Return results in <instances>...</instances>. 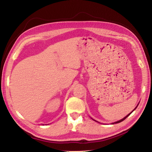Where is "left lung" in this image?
<instances>
[{
	"mask_svg": "<svg viewBox=\"0 0 152 152\" xmlns=\"http://www.w3.org/2000/svg\"><path fill=\"white\" fill-rule=\"evenodd\" d=\"M138 105H137V107H135V109H134L132 110V112H133L134 110H135V109H136V108H137V106H138ZM132 112H131L130 113H129V114H128L127 116H125L124 118H123L122 119H121V120H120V121H117V122H114V123H113V124H114L115 123V124H117V123H120V122H122V121H124V120L125 119V118H127L128 116H129V115H130L132 114ZM92 120H94V119H92ZM94 121H95V120H94ZM96 122H97V121H96Z\"/></svg>",
	"mask_w": 152,
	"mask_h": 152,
	"instance_id": "1",
	"label": "left lung"
}]
</instances>
